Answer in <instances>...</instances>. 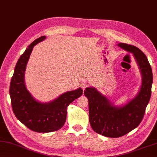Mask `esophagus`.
<instances>
[{"label": "esophagus", "mask_w": 157, "mask_h": 157, "mask_svg": "<svg viewBox=\"0 0 157 157\" xmlns=\"http://www.w3.org/2000/svg\"><path fill=\"white\" fill-rule=\"evenodd\" d=\"M81 86L82 88V89L85 90V88H86L87 86H88V84L86 82H82L81 83Z\"/></svg>", "instance_id": "esophagus-1"}]
</instances>
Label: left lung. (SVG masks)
<instances>
[{
	"label": "left lung",
	"mask_w": 157,
	"mask_h": 157,
	"mask_svg": "<svg viewBox=\"0 0 157 157\" xmlns=\"http://www.w3.org/2000/svg\"><path fill=\"white\" fill-rule=\"evenodd\" d=\"M117 45L132 53L138 65L142 78L139 93L126 104L115 106L95 87H88L84 90V95L88 99L91 128L95 132L111 138L126 135L141 123L150 101L152 84V71L146 55L132 45Z\"/></svg>",
	"instance_id": "8db88e82"
}]
</instances>
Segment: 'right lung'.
Masks as SVG:
<instances>
[{"label": "right lung", "mask_w": 157, "mask_h": 157, "mask_svg": "<svg viewBox=\"0 0 157 157\" xmlns=\"http://www.w3.org/2000/svg\"><path fill=\"white\" fill-rule=\"evenodd\" d=\"M46 38L43 36L30 44L20 57L11 78L10 95L12 110L16 118L30 130L37 132L58 130L67 119V107L82 95V89L67 91L49 102L38 101L27 89L25 72L33 47Z\"/></svg>", "instance_id": "add662e5"}]
</instances>
